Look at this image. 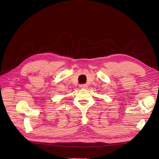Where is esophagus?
Instances as JSON below:
<instances>
[{"instance_id": "34e87169", "label": "esophagus", "mask_w": 159, "mask_h": 159, "mask_svg": "<svg viewBox=\"0 0 159 159\" xmlns=\"http://www.w3.org/2000/svg\"><path fill=\"white\" fill-rule=\"evenodd\" d=\"M80 87L82 89H87L88 88V85L86 84H81L80 86Z\"/></svg>"}]
</instances>
